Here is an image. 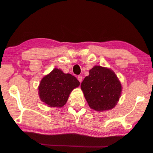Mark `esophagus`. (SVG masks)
<instances>
[{"mask_svg": "<svg viewBox=\"0 0 153 153\" xmlns=\"http://www.w3.org/2000/svg\"><path fill=\"white\" fill-rule=\"evenodd\" d=\"M77 79H78V80L79 81L80 83L82 82V76H78V77H77Z\"/></svg>", "mask_w": 153, "mask_h": 153, "instance_id": "1", "label": "esophagus"}]
</instances>
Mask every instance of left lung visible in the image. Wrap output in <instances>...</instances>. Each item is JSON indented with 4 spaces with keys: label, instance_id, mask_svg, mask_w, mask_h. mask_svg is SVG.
<instances>
[{
    "label": "left lung",
    "instance_id": "obj_1",
    "mask_svg": "<svg viewBox=\"0 0 153 153\" xmlns=\"http://www.w3.org/2000/svg\"><path fill=\"white\" fill-rule=\"evenodd\" d=\"M80 87L90 107L101 112L112 109L122 91L121 82L112 69L99 66L89 70Z\"/></svg>",
    "mask_w": 153,
    "mask_h": 153
}]
</instances>
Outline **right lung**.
Here are the masks:
<instances>
[{"mask_svg": "<svg viewBox=\"0 0 153 153\" xmlns=\"http://www.w3.org/2000/svg\"><path fill=\"white\" fill-rule=\"evenodd\" d=\"M79 85L76 77L55 68L41 80L38 87L39 98L50 107L61 108L67 102L71 92Z\"/></svg>", "mask_w": 153, "mask_h": 153, "instance_id": "add662e5", "label": "right lung"}]
</instances>
